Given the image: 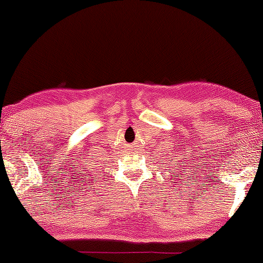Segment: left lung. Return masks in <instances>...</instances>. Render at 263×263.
<instances>
[{"label":"left lung","instance_id":"obj_1","mask_svg":"<svg viewBox=\"0 0 263 263\" xmlns=\"http://www.w3.org/2000/svg\"><path fill=\"white\" fill-rule=\"evenodd\" d=\"M184 173H185V172H184Z\"/></svg>","mask_w":263,"mask_h":263}]
</instances>
